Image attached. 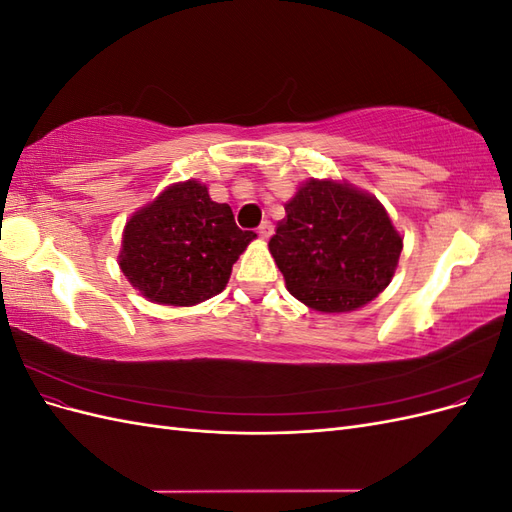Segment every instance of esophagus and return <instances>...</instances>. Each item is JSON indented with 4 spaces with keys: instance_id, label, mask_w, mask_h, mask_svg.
<instances>
[{
    "instance_id": "esophagus-1",
    "label": "esophagus",
    "mask_w": 512,
    "mask_h": 512,
    "mask_svg": "<svg viewBox=\"0 0 512 512\" xmlns=\"http://www.w3.org/2000/svg\"><path fill=\"white\" fill-rule=\"evenodd\" d=\"M258 235H260L262 239H269V237L273 235V224H271L269 220L262 222V224L258 226Z\"/></svg>"
}]
</instances>
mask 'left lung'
Segmentation results:
<instances>
[{"mask_svg":"<svg viewBox=\"0 0 512 512\" xmlns=\"http://www.w3.org/2000/svg\"><path fill=\"white\" fill-rule=\"evenodd\" d=\"M284 209L269 250L292 297L318 312H350L391 284L404 243L374 196L309 179Z\"/></svg>","mask_w":512,"mask_h":512,"instance_id":"obj_1","label":"left lung"}]
</instances>
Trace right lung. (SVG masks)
<instances>
[{
  "label": "right lung",
  "instance_id": "1",
  "mask_svg": "<svg viewBox=\"0 0 512 512\" xmlns=\"http://www.w3.org/2000/svg\"><path fill=\"white\" fill-rule=\"evenodd\" d=\"M254 237L235 224L226 203H213L205 185L190 179L170 185L132 215L119 267L149 301L196 305L224 290Z\"/></svg>",
  "mask_w": 512,
  "mask_h": 512
}]
</instances>
